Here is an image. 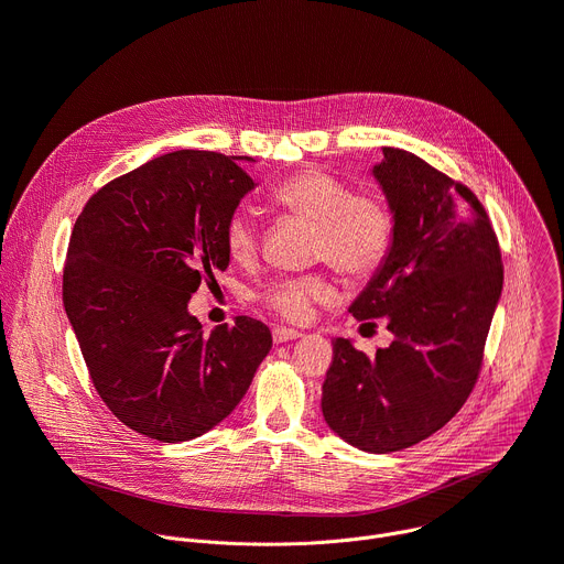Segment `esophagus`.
Listing matches in <instances>:
<instances>
[{
  "instance_id": "esophagus-1",
  "label": "esophagus",
  "mask_w": 564,
  "mask_h": 564,
  "mask_svg": "<svg viewBox=\"0 0 564 564\" xmlns=\"http://www.w3.org/2000/svg\"><path fill=\"white\" fill-rule=\"evenodd\" d=\"M301 333L294 330V328H274L272 330V339L274 344H285V341H292V339H299Z\"/></svg>"
}]
</instances>
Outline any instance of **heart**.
Segmentation results:
<instances>
[{
    "mask_svg": "<svg viewBox=\"0 0 564 564\" xmlns=\"http://www.w3.org/2000/svg\"><path fill=\"white\" fill-rule=\"evenodd\" d=\"M274 207L299 220L314 225L312 254L328 261L348 279H368L386 261L394 218L388 203L372 192H352V185L326 170H301L270 189ZM225 248L231 259L250 263L261 248V229L248 209L227 216ZM337 290L328 274L314 272L301 276H279L268 281L257 301L272 314L292 324H303L314 305L335 301Z\"/></svg>",
    "mask_w": 564,
    "mask_h": 564,
    "instance_id": "heart-1",
    "label": "heart"
}]
</instances>
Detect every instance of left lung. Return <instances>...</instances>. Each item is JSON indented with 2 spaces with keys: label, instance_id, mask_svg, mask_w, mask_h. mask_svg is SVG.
Instances as JSON below:
<instances>
[{
  "label": "left lung",
  "instance_id": "1",
  "mask_svg": "<svg viewBox=\"0 0 564 564\" xmlns=\"http://www.w3.org/2000/svg\"><path fill=\"white\" fill-rule=\"evenodd\" d=\"M375 176L394 212L392 248L350 312L383 318L394 341L366 355L335 339L321 409L352 446L392 453L440 431L473 392L505 265L466 185L394 147Z\"/></svg>",
  "mask_w": 564,
  "mask_h": 564
}]
</instances>
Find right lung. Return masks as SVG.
<instances>
[{
	"instance_id": "add662e5",
	"label": "right lung",
	"mask_w": 564,
	"mask_h": 564,
	"mask_svg": "<svg viewBox=\"0 0 564 564\" xmlns=\"http://www.w3.org/2000/svg\"><path fill=\"white\" fill-rule=\"evenodd\" d=\"M250 189L236 155L181 149L100 187L73 225L64 307L100 399L140 435H203L272 348L257 318L205 337L187 312L198 285L229 265L225 220Z\"/></svg>"
}]
</instances>
